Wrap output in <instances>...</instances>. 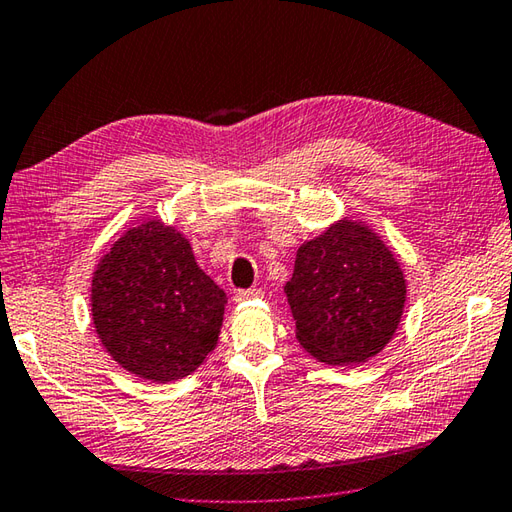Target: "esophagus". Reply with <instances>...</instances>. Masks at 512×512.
<instances>
[{
  "instance_id": "obj_1",
  "label": "esophagus",
  "mask_w": 512,
  "mask_h": 512,
  "mask_svg": "<svg viewBox=\"0 0 512 512\" xmlns=\"http://www.w3.org/2000/svg\"><path fill=\"white\" fill-rule=\"evenodd\" d=\"M262 295H264L262 288H248V291H237L235 302H246V300H253V297H262Z\"/></svg>"
}]
</instances>
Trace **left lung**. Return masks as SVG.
<instances>
[{
	"label": "left lung",
	"mask_w": 512,
	"mask_h": 512,
	"mask_svg": "<svg viewBox=\"0 0 512 512\" xmlns=\"http://www.w3.org/2000/svg\"><path fill=\"white\" fill-rule=\"evenodd\" d=\"M284 291L304 351L327 365H356L392 342L407 280L374 228L342 217L297 248Z\"/></svg>",
	"instance_id": "left-lung-1"
}]
</instances>
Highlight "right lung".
Wrapping results in <instances>:
<instances>
[{"mask_svg":"<svg viewBox=\"0 0 512 512\" xmlns=\"http://www.w3.org/2000/svg\"><path fill=\"white\" fill-rule=\"evenodd\" d=\"M228 297L190 241L161 219L127 228L96 264L91 320L120 367L152 383L197 371L217 347Z\"/></svg>","mask_w":512,"mask_h":512,"instance_id":"1","label":"right lung"}]
</instances>
